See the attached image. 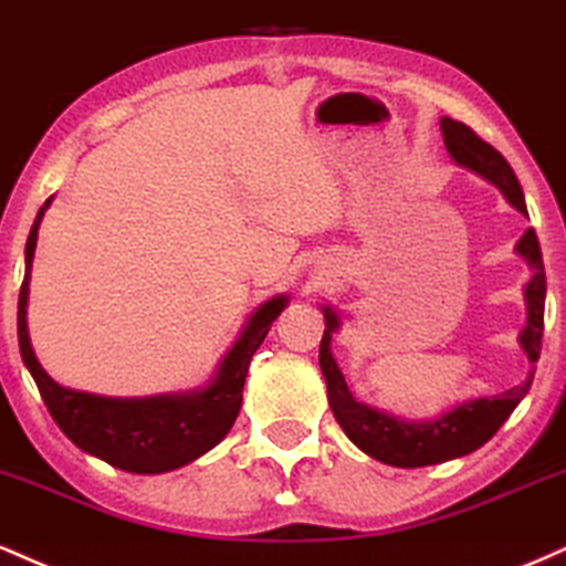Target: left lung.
<instances>
[{"mask_svg":"<svg viewBox=\"0 0 566 566\" xmlns=\"http://www.w3.org/2000/svg\"><path fill=\"white\" fill-rule=\"evenodd\" d=\"M440 129L450 158L458 166H463V169L474 171V175L488 179L490 185H495L503 192V198L520 214L527 217L522 185L506 158L493 145L476 137L467 124L442 116ZM514 251L533 270V277L524 285L527 323H524L520 334V347L524 349L530 363H537L543 344V312H546V268H543L541 243H537L533 228L524 230V235L520 238ZM321 310L325 317V331L321 338V370L325 376V387H328L331 410H334L344 434L365 455L389 463V467H434V463H444L453 461V458L474 453L476 448H482L503 427V421L514 413V408L524 400V395L530 391V384H533V374H530L522 387L503 391L497 397L463 400L453 405L450 410H444L442 416L429 418V421H405V418L391 416L387 410H378L374 405H365L352 395L347 381H344V374L338 370L334 355H331V336L342 325V317H338L336 310L325 307V304Z\"/></svg>","mask_w":566,"mask_h":566,"instance_id":"obj_1","label":"left lung"}]
</instances>
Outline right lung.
<instances>
[{"label": "right lung", "mask_w": 566, "mask_h": 566, "mask_svg": "<svg viewBox=\"0 0 566 566\" xmlns=\"http://www.w3.org/2000/svg\"><path fill=\"white\" fill-rule=\"evenodd\" d=\"M50 203L52 198H46L31 224L29 241H25V275L18 296L20 355L36 381L46 410L78 450L122 471L164 474V471L188 467L228 437L241 413L251 357L268 336L270 325L289 304V296H272L251 312L235 344L222 357L217 374L206 387L153 397H103L60 387L36 360L29 338V321H25L33 251H36L39 224Z\"/></svg>", "instance_id": "add662e5"}]
</instances>
